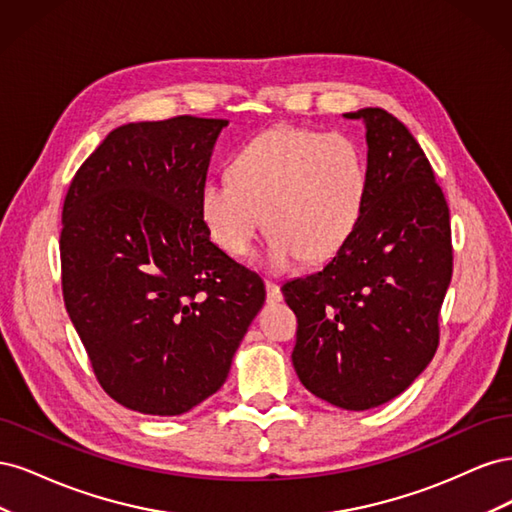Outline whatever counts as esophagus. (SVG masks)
Instances as JSON below:
<instances>
[{"mask_svg":"<svg viewBox=\"0 0 512 512\" xmlns=\"http://www.w3.org/2000/svg\"><path fill=\"white\" fill-rule=\"evenodd\" d=\"M265 288H267V301L269 303H280L282 301V290H280V286L277 284H273V282H265Z\"/></svg>","mask_w":512,"mask_h":512,"instance_id":"obj_1","label":"esophagus"}]
</instances>
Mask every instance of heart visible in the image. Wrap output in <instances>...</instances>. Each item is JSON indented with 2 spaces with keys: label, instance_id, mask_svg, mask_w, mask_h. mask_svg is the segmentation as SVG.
I'll return each mask as SVG.
<instances>
[{
  "label": "heart",
  "instance_id": "heart-1",
  "mask_svg": "<svg viewBox=\"0 0 512 512\" xmlns=\"http://www.w3.org/2000/svg\"><path fill=\"white\" fill-rule=\"evenodd\" d=\"M228 175L203 183L200 220L232 258L252 252L265 220V265L275 273L333 258L363 218L367 160L344 132L267 130L235 153Z\"/></svg>",
  "mask_w": 512,
  "mask_h": 512
}]
</instances>
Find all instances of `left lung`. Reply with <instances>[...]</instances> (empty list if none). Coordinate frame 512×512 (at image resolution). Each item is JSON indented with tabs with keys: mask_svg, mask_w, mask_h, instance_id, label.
Returning a JSON list of instances; mask_svg holds the SVG:
<instances>
[{
	"mask_svg": "<svg viewBox=\"0 0 512 512\" xmlns=\"http://www.w3.org/2000/svg\"><path fill=\"white\" fill-rule=\"evenodd\" d=\"M344 117L367 130L363 218L327 267L282 292L299 322V380L359 412L404 393L436 354L453 245L446 198L404 123L384 108Z\"/></svg>",
	"mask_w": 512,
	"mask_h": 512,
	"instance_id": "obj_1",
	"label": "left lung"
}]
</instances>
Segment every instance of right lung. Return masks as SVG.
<instances>
[{
	"label": "right lung",
	"mask_w": 512,
	"mask_h": 512,
	"mask_svg": "<svg viewBox=\"0 0 512 512\" xmlns=\"http://www.w3.org/2000/svg\"><path fill=\"white\" fill-rule=\"evenodd\" d=\"M226 119L119 126L61 211V290L102 389L177 416L226 382L265 284L209 239L198 194Z\"/></svg>",
	"instance_id": "add662e5"
}]
</instances>
